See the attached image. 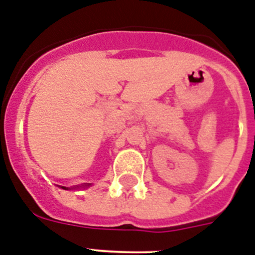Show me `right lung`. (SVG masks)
<instances>
[{"instance_id":"add662e5","label":"right lung","mask_w":255,"mask_h":255,"mask_svg":"<svg viewBox=\"0 0 255 255\" xmlns=\"http://www.w3.org/2000/svg\"><path fill=\"white\" fill-rule=\"evenodd\" d=\"M87 186H90V184H88V185H85V186H83V188H87ZM62 189H66V188H65V186H62Z\"/></svg>"}]
</instances>
